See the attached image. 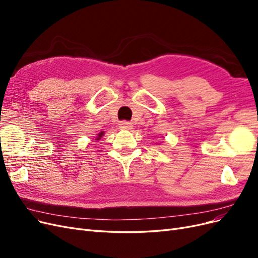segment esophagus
Here are the masks:
<instances>
[{
    "mask_svg": "<svg viewBox=\"0 0 258 258\" xmlns=\"http://www.w3.org/2000/svg\"><path fill=\"white\" fill-rule=\"evenodd\" d=\"M119 126H120V128H122V129H131V128H132V123L129 122V121L123 120V121H120Z\"/></svg>",
    "mask_w": 258,
    "mask_h": 258,
    "instance_id": "1",
    "label": "esophagus"
}]
</instances>
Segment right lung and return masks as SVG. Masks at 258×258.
<instances>
[{"label":"right lung","instance_id":"1","mask_svg":"<svg viewBox=\"0 0 258 258\" xmlns=\"http://www.w3.org/2000/svg\"><path fill=\"white\" fill-rule=\"evenodd\" d=\"M102 135H103V132H101V134L99 135V137H98V139H97V140H99L101 137H102Z\"/></svg>","mask_w":258,"mask_h":258}]
</instances>
